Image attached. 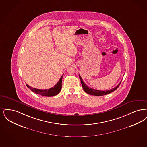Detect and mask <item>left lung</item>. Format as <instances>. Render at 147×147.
<instances>
[{
	"label": "left lung",
	"mask_w": 147,
	"mask_h": 147,
	"mask_svg": "<svg viewBox=\"0 0 147 147\" xmlns=\"http://www.w3.org/2000/svg\"><path fill=\"white\" fill-rule=\"evenodd\" d=\"M79 77H80V80H81V82L82 84L83 90L87 93L90 94V95H92V96H102L108 94L109 93L114 92V90H116L119 87V86H120V83L121 82V81L120 83H119L116 87L111 89V90H94V89L90 88L88 86H87V85L86 84H85L84 82H83V80L81 78V76L79 75Z\"/></svg>",
	"instance_id": "1"
}]
</instances>
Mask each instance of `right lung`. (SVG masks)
Segmentation results:
<instances>
[{"label":"right lung","mask_w":147,"mask_h":147,"mask_svg":"<svg viewBox=\"0 0 147 147\" xmlns=\"http://www.w3.org/2000/svg\"><path fill=\"white\" fill-rule=\"evenodd\" d=\"M62 78H63V76L61 77L59 82L57 83V84H55L54 86V87H52L51 88L47 89V90H39V89L31 87L28 84H26V86L28 88L31 90L33 92L37 94L45 96H53L57 95V94L60 93V90H61Z\"/></svg>","instance_id":"add662e5"}]
</instances>
